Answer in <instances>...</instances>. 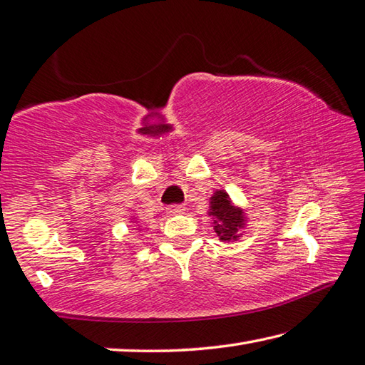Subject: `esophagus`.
Listing matches in <instances>:
<instances>
[{"label": "esophagus", "instance_id": "esophagus-1", "mask_svg": "<svg viewBox=\"0 0 365 365\" xmlns=\"http://www.w3.org/2000/svg\"><path fill=\"white\" fill-rule=\"evenodd\" d=\"M185 210V207L183 205H170L169 209H168V213L169 215H180V213H183Z\"/></svg>", "mask_w": 365, "mask_h": 365}]
</instances>
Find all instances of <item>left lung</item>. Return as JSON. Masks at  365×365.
<instances>
[{
	"label": "left lung",
	"mask_w": 365,
	"mask_h": 365,
	"mask_svg": "<svg viewBox=\"0 0 365 365\" xmlns=\"http://www.w3.org/2000/svg\"><path fill=\"white\" fill-rule=\"evenodd\" d=\"M207 215L212 218L213 231L217 232L221 242L239 240L247 226L248 218L242 205L234 204L226 190H215L209 199V212Z\"/></svg>",
	"instance_id": "8db88e82"
}]
</instances>
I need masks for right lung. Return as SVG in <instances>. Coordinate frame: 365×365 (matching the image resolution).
<instances>
[{
  "label": "right lung",
  "mask_w": 365,
  "mask_h": 365,
  "mask_svg": "<svg viewBox=\"0 0 365 365\" xmlns=\"http://www.w3.org/2000/svg\"><path fill=\"white\" fill-rule=\"evenodd\" d=\"M131 223L134 225V230H138V231H139V227H140V225H139V221H138V218H134V217H131Z\"/></svg>",
  "instance_id": "obj_1"
}]
</instances>
